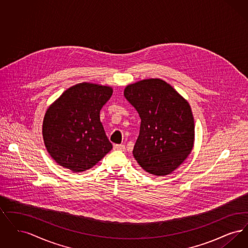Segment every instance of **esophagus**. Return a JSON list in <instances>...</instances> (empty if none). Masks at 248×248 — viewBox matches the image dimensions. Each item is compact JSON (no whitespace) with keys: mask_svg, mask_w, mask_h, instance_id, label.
<instances>
[{"mask_svg":"<svg viewBox=\"0 0 248 248\" xmlns=\"http://www.w3.org/2000/svg\"><path fill=\"white\" fill-rule=\"evenodd\" d=\"M113 150L115 151H121V152H124L125 150V146L124 144H115L113 146Z\"/></svg>","mask_w":248,"mask_h":248,"instance_id":"1","label":"esophagus"}]
</instances>
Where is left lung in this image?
<instances>
[{"instance_id": "1", "label": "left lung", "mask_w": 248, "mask_h": 248, "mask_svg": "<svg viewBox=\"0 0 248 248\" xmlns=\"http://www.w3.org/2000/svg\"><path fill=\"white\" fill-rule=\"evenodd\" d=\"M124 94L141 119L134 158L154 176L171 174L193 148L194 120L189 102L158 78L128 84Z\"/></svg>"}]
</instances>
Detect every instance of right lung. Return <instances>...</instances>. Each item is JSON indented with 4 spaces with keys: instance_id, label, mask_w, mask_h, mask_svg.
Segmentation results:
<instances>
[{
    "instance_id": "1",
    "label": "right lung",
    "mask_w": 248,
    "mask_h": 248,
    "mask_svg": "<svg viewBox=\"0 0 248 248\" xmlns=\"http://www.w3.org/2000/svg\"><path fill=\"white\" fill-rule=\"evenodd\" d=\"M112 92L110 86L78 83L49 106L43 138L56 163L79 173L92 168L112 149L99 116Z\"/></svg>"
}]
</instances>
